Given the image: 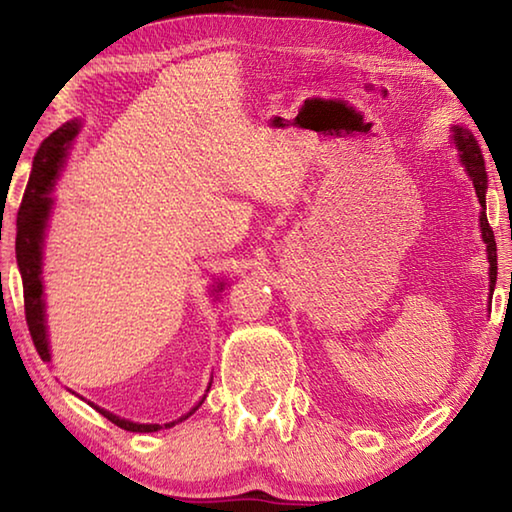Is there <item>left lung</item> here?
I'll return each instance as SVG.
<instances>
[{
  "instance_id": "1",
  "label": "left lung",
  "mask_w": 512,
  "mask_h": 512,
  "mask_svg": "<svg viewBox=\"0 0 512 512\" xmlns=\"http://www.w3.org/2000/svg\"><path fill=\"white\" fill-rule=\"evenodd\" d=\"M454 142L461 151V160L465 164L467 173H470L476 196H479V203L483 207L481 212V230H483V241L488 244V259H490V291H495V282H497V241H495V232H492L490 223H488V214H485V185H488V178H485V167H483V155L476 146V140L467 128H454ZM492 296V293H490Z\"/></svg>"
}]
</instances>
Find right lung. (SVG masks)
Here are the masks:
<instances>
[{
	"label": "right lung",
	"mask_w": 512,
	"mask_h": 512,
	"mask_svg": "<svg viewBox=\"0 0 512 512\" xmlns=\"http://www.w3.org/2000/svg\"><path fill=\"white\" fill-rule=\"evenodd\" d=\"M79 133V124H65L58 128L56 133H51L45 142L40 144V149L33 158V169L31 178L24 189L20 212H17V237H15V255H17V266H20L22 275V287H24V314H27V325L31 332L33 345L40 354L42 361H49V343H47V329H45V300H42V235H45L47 216L51 210V180L58 176V169L63 167L65 153L69 142L74 140V135ZM201 406V404H198ZM196 406V409H198ZM103 418H108L112 424L126 429V431H158L162 429L160 424H137L131 420L119 418V415H112L110 411H103L99 406H94ZM196 409L189 411L185 418L192 415ZM176 422L164 424V427H173Z\"/></svg>",
	"instance_id": "obj_1"
}]
</instances>
